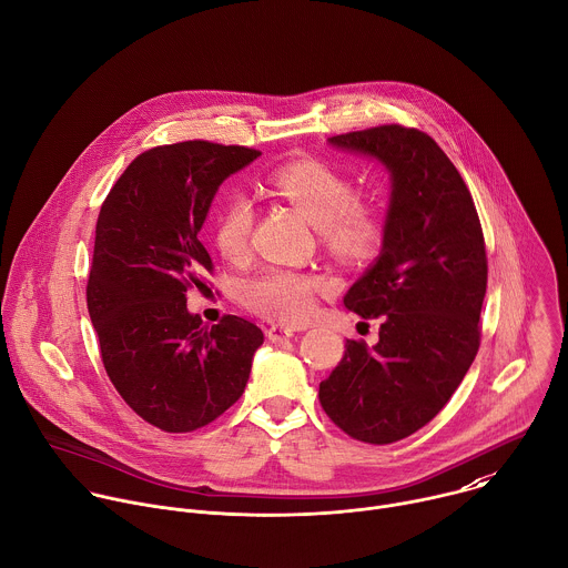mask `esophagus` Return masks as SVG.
<instances>
[{
	"instance_id": "obj_1",
	"label": "esophagus",
	"mask_w": 568,
	"mask_h": 568,
	"mask_svg": "<svg viewBox=\"0 0 568 568\" xmlns=\"http://www.w3.org/2000/svg\"><path fill=\"white\" fill-rule=\"evenodd\" d=\"M294 336V329L292 327H287V325H270V329H267V338L272 341V343H283V341H290Z\"/></svg>"
}]
</instances>
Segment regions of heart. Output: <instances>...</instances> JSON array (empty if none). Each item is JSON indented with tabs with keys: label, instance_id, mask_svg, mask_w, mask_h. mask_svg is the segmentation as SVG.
I'll list each match as a JSON object with an SVG mask.
<instances>
[{
	"label": "heart",
	"instance_id": "1",
	"mask_svg": "<svg viewBox=\"0 0 568 568\" xmlns=\"http://www.w3.org/2000/svg\"><path fill=\"white\" fill-rule=\"evenodd\" d=\"M270 186L321 230L323 241L336 256H365L382 239V230L372 214L356 205L354 182L327 162L298 160L283 164L270 175ZM252 225V201L243 194L230 196L214 225V243L227 261H243L247 256ZM318 285L307 274L270 267L243 285V301L272 321L301 323L314 312Z\"/></svg>",
	"mask_w": 568,
	"mask_h": 568
}]
</instances>
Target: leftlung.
I'll list each match as a JSON object with an SVG mask.
<instances>
[{"label": "left lung", "instance_id": "obj_1", "mask_svg": "<svg viewBox=\"0 0 568 568\" xmlns=\"http://www.w3.org/2000/svg\"><path fill=\"white\" fill-rule=\"evenodd\" d=\"M390 173L382 252L343 296L379 341L347 338L318 386L327 417L365 444H393L426 426L459 388L479 349L486 247L479 216L439 144L399 124L327 138Z\"/></svg>", "mask_w": 568, "mask_h": 568}]
</instances>
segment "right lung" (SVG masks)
Returning a JSON list of instances; mask_svg holds the SVG:
<instances>
[{"label":"right lung","mask_w":568,"mask_h":568,"mask_svg":"<svg viewBox=\"0 0 568 568\" xmlns=\"http://www.w3.org/2000/svg\"><path fill=\"white\" fill-rule=\"evenodd\" d=\"M261 151L205 140L138 155L109 192L95 225L87 285L106 374L144 422L189 433L243 395L263 332L241 316L205 325L186 290L205 287L212 258L199 234L219 186Z\"/></svg>","instance_id":"1"}]
</instances>
